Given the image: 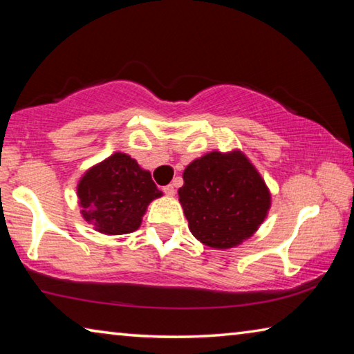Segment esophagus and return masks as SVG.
Wrapping results in <instances>:
<instances>
[{
  "mask_svg": "<svg viewBox=\"0 0 354 354\" xmlns=\"http://www.w3.org/2000/svg\"><path fill=\"white\" fill-rule=\"evenodd\" d=\"M164 192H165L167 196H175V194H176V190H175V187H173L171 184H170V185H165Z\"/></svg>",
  "mask_w": 354,
  "mask_h": 354,
  "instance_id": "obj_1",
  "label": "esophagus"
}]
</instances>
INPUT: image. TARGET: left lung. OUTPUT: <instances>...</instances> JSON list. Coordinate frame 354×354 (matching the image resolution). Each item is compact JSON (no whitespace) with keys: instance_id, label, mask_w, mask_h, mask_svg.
<instances>
[{"instance_id":"8db88e82","label":"left lung","mask_w":354,"mask_h":354,"mask_svg":"<svg viewBox=\"0 0 354 354\" xmlns=\"http://www.w3.org/2000/svg\"><path fill=\"white\" fill-rule=\"evenodd\" d=\"M179 187L189 230L214 250L236 248L267 218L272 194L242 149H214L185 167Z\"/></svg>"}]
</instances>
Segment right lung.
Here are the masks:
<instances>
[{
  "label": "right lung",
  "mask_w": 354,
  "mask_h": 354,
  "mask_svg": "<svg viewBox=\"0 0 354 354\" xmlns=\"http://www.w3.org/2000/svg\"><path fill=\"white\" fill-rule=\"evenodd\" d=\"M82 218L95 231L122 236L140 227L149 203L162 196L149 170L129 154L115 151L84 171L76 185Z\"/></svg>",
  "instance_id": "right-lung-1"
}]
</instances>
